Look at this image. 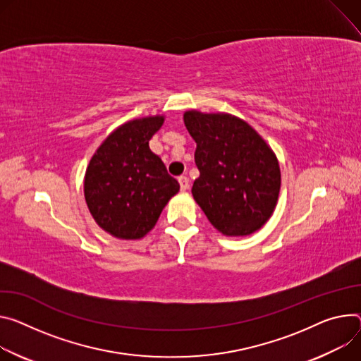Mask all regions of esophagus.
Here are the masks:
<instances>
[{
    "instance_id": "34e87169",
    "label": "esophagus",
    "mask_w": 361,
    "mask_h": 361,
    "mask_svg": "<svg viewBox=\"0 0 361 361\" xmlns=\"http://www.w3.org/2000/svg\"><path fill=\"white\" fill-rule=\"evenodd\" d=\"M178 183H180V188H181V191L188 190V187H190V180H188L185 176L178 177Z\"/></svg>"
}]
</instances>
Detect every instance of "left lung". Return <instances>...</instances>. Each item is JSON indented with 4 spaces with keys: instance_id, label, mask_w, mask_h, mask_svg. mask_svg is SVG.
<instances>
[{
    "instance_id": "1",
    "label": "left lung",
    "mask_w": 361,
    "mask_h": 361,
    "mask_svg": "<svg viewBox=\"0 0 361 361\" xmlns=\"http://www.w3.org/2000/svg\"><path fill=\"white\" fill-rule=\"evenodd\" d=\"M184 123L197 144L200 176L191 192L224 236H247L272 216L281 190L276 155L243 119L187 111Z\"/></svg>"
}]
</instances>
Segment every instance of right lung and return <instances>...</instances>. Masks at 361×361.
Returning <instances> with one entry per match:
<instances>
[{
	"label": "right lung",
	"mask_w": 361,
	"mask_h": 361,
	"mask_svg": "<svg viewBox=\"0 0 361 361\" xmlns=\"http://www.w3.org/2000/svg\"><path fill=\"white\" fill-rule=\"evenodd\" d=\"M162 123V115L128 121L89 161L83 184L86 204L97 226L118 239L144 238L180 190L148 145Z\"/></svg>",
	"instance_id": "1"
}]
</instances>
